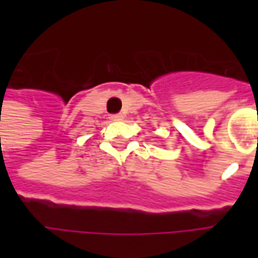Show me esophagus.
<instances>
[{"label": "esophagus", "instance_id": "1", "mask_svg": "<svg viewBox=\"0 0 258 258\" xmlns=\"http://www.w3.org/2000/svg\"><path fill=\"white\" fill-rule=\"evenodd\" d=\"M110 120H122L123 119V116L120 113H116V114H110V117H109Z\"/></svg>", "mask_w": 258, "mask_h": 258}]
</instances>
